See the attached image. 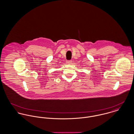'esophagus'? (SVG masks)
I'll list each match as a JSON object with an SVG mask.
<instances>
[{
    "label": "esophagus",
    "mask_w": 134,
    "mask_h": 134,
    "mask_svg": "<svg viewBox=\"0 0 134 134\" xmlns=\"http://www.w3.org/2000/svg\"><path fill=\"white\" fill-rule=\"evenodd\" d=\"M72 62V61H67V64H71Z\"/></svg>",
    "instance_id": "34e87169"
}]
</instances>
